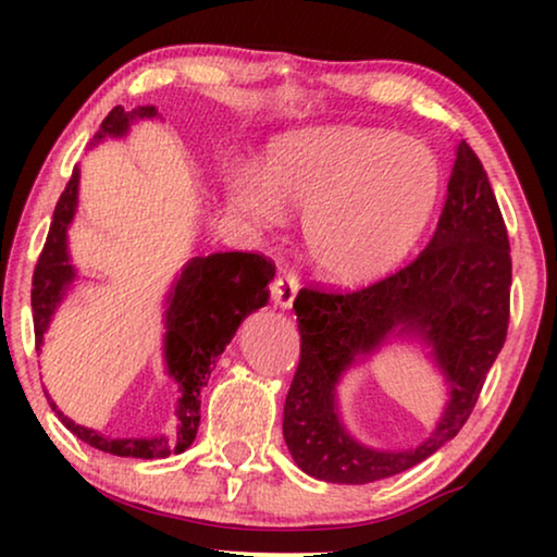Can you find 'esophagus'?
<instances>
[{
    "label": "esophagus",
    "instance_id": "obj_1",
    "mask_svg": "<svg viewBox=\"0 0 557 557\" xmlns=\"http://www.w3.org/2000/svg\"><path fill=\"white\" fill-rule=\"evenodd\" d=\"M296 288H299V278L292 271H281L278 278L271 284V301L281 309H292Z\"/></svg>",
    "mask_w": 557,
    "mask_h": 557
}]
</instances>
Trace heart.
I'll list each match as a JSON object with an SVG mask.
<instances>
[{"instance_id":"heart-1","label":"heart","mask_w":557,"mask_h":557,"mask_svg":"<svg viewBox=\"0 0 557 557\" xmlns=\"http://www.w3.org/2000/svg\"><path fill=\"white\" fill-rule=\"evenodd\" d=\"M339 235L360 240L364 248L372 250V253H385V250H391L395 243L393 225L383 223V220H375L370 215V210L360 208V205H342V208L332 212L330 220H319L317 223L319 256L330 258V261H337Z\"/></svg>"}]
</instances>
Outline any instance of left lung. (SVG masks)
<instances>
[{
	"label": "left lung",
	"mask_w": 557,
	"mask_h": 557,
	"mask_svg": "<svg viewBox=\"0 0 557 557\" xmlns=\"http://www.w3.org/2000/svg\"><path fill=\"white\" fill-rule=\"evenodd\" d=\"M162 119L154 106H139L124 111L116 106L90 139L88 149L106 139H121L134 121ZM81 170L75 164L73 177L52 212V223L42 253L33 273V324L35 349L42 347V337L52 322V314L71 292L75 265L67 253V227L78 210ZM276 265L258 253H197L182 265L164 299V364L170 377L177 380L182 398L177 400V433L172 438H106L103 433L81 425L60 410L48 393V403L67 431L98 451L134 459H164L182 454L193 446L200 425V391L208 383L210 364L233 339L243 319L269 304V281Z\"/></svg>",
	"instance_id": "8db88e82"
}]
</instances>
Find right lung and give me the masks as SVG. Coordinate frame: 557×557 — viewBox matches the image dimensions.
<instances>
[{
    "label": "right lung",
    "mask_w": 557,
    "mask_h": 557,
    "mask_svg": "<svg viewBox=\"0 0 557 557\" xmlns=\"http://www.w3.org/2000/svg\"><path fill=\"white\" fill-rule=\"evenodd\" d=\"M507 227L474 151L459 144L438 227L406 269L355 292L301 288L294 301L301 360L284 406V438L296 467L332 484L400 474L454 438L474 408L509 324ZM393 333L434 347L453 387L437 433L408 453L360 445L333 410V385L357 356Z\"/></svg>",
    "instance_id": "obj_1"
}]
</instances>
